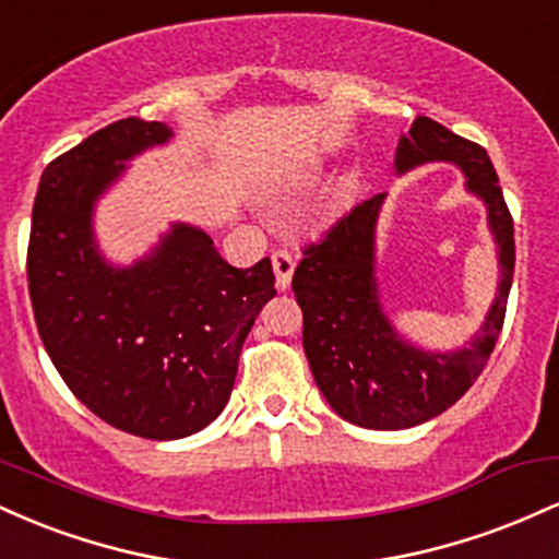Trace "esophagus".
<instances>
[{
	"label": "esophagus",
	"instance_id": "34e87169",
	"mask_svg": "<svg viewBox=\"0 0 559 559\" xmlns=\"http://www.w3.org/2000/svg\"><path fill=\"white\" fill-rule=\"evenodd\" d=\"M271 262H273L275 284H278V288H288L294 275V254L286 252V249H278V252H273Z\"/></svg>",
	"mask_w": 559,
	"mask_h": 559
}]
</instances>
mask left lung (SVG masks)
Returning a JSON list of instances; mask_svg holds the SVG:
<instances>
[{
	"label": "left lung",
	"mask_w": 559,
	"mask_h": 559,
	"mask_svg": "<svg viewBox=\"0 0 559 559\" xmlns=\"http://www.w3.org/2000/svg\"><path fill=\"white\" fill-rule=\"evenodd\" d=\"M454 163L467 191L484 199L499 249L497 299L471 344L457 352H423L404 342L381 310L376 284V221L383 197L355 204L301 249L294 297L301 307V344L312 378L344 420L376 431H400L452 407L489 362L504 325L515 273V230L489 155L431 118H415L396 146V173L423 163Z\"/></svg>",
	"instance_id": "8db88e82"
}]
</instances>
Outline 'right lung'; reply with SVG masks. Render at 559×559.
<instances>
[{
    "mask_svg": "<svg viewBox=\"0 0 559 559\" xmlns=\"http://www.w3.org/2000/svg\"><path fill=\"white\" fill-rule=\"evenodd\" d=\"M173 131L123 118L44 168L28 241V292L44 349L88 409L141 439H183L226 407L241 346L275 297L271 260L241 267L204 230L173 226L150 258L112 267L92 210L126 159Z\"/></svg>",
    "mask_w": 559,
    "mask_h": 559,
    "instance_id": "1",
    "label": "right lung"
}]
</instances>
